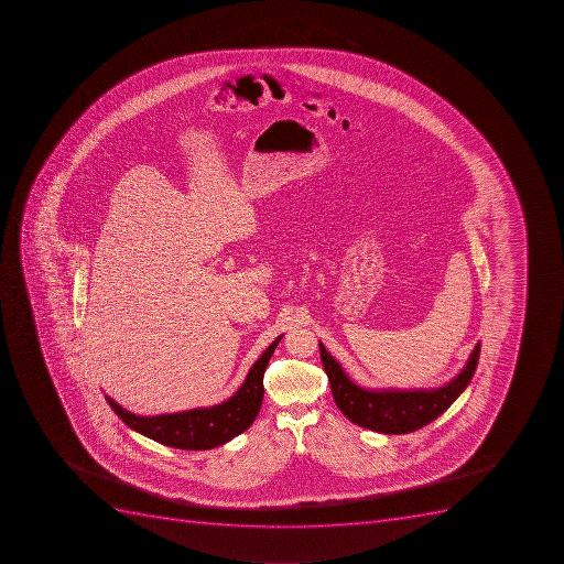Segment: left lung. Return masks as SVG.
<instances>
[{"mask_svg": "<svg viewBox=\"0 0 564 564\" xmlns=\"http://www.w3.org/2000/svg\"><path fill=\"white\" fill-rule=\"evenodd\" d=\"M319 354L337 408L351 423L380 434H408L434 422L460 397L477 369L480 343H477L468 362L454 380L436 389L408 391L360 388L322 343Z\"/></svg>", "mask_w": 564, "mask_h": 564, "instance_id": "obj_1", "label": "left lung"}]
</instances>
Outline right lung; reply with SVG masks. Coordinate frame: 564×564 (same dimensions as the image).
<instances>
[{"instance_id": "1", "label": "right lung", "mask_w": 564, "mask_h": 564, "mask_svg": "<svg viewBox=\"0 0 564 564\" xmlns=\"http://www.w3.org/2000/svg\"><path fill=\"white\" fill-rule=\"evenodd\" d=\"M282 336L276 337L265 348L256 365L251 366L247 379L234 397L213 408L191 409V411L159 414V416H138L121 408L112 398L105 397L112 411L123 420L132 431L142 436L181 449H210L225 445L239 436L256 422L264 397V371Z\"/></svg>"}]
</instances>
